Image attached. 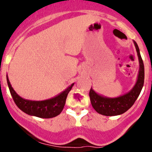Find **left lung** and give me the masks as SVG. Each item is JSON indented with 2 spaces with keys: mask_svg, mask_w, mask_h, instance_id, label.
<instances>
[{
  "mask_svg": "<svg viewBox=\"0 0 152 152\" xmlns=\"http://www.w3.org/2000/svg\"><path fill=\"white\" fill-rule=\"evenodd\" d=\"M137 53L139 60V72L137 82L131 90L123 96L116 98H109L95 92L91 87L90 99L91 104L98 113L106 116L121 115L132 107L140 95L144 83V65L140 53V50L135 41H133Z\"/></svg>",
  "mask_w": 152,
  "mask_h": 152,
  "instance_id": "8db88e82",
  "label": "left lung"
}]
</instances>
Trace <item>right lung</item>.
<instances>
[{
    "label": "right lung",
    "mask_w": 152,
    "mask_h": 152,
    "mask_svg": "<svg viewBox=\"0 0 152 152\" xmlns=\"http://www.w3.org/2000/svg\"><path fill=\"white\" fill-rule=\"evenodd\" d=\"M7 80L11 95L18 108L29 115L42 118H50L60 114L65 104L67 94L74 85L73 83L64 91L52 99L44 101H31L23 99L15 91L11 85L8 76H7Z\"/></svg>",
    "instance_id": "right-lung-1"
}]
</instances>
